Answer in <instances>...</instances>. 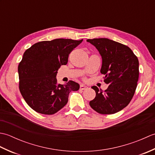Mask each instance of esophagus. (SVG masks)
<instances>
[{"label": "esophagus", "mask_w": 155, "mask_h": 155, "mask_svg": "<svg viewBox=\"0 0 155 155\" xmlns=\"http://www.w3.org/2000/svg\"><path fill=\"white\" fill-rule=\"evenodd\" d=\"M87 86H85V85H84V84H81L80 89H81V90H85V89H87Z\"/></svg>", "instance_id": "esophagus-1"}]
</instances>
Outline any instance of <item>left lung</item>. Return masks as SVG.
<instances>
[{
    "label": "left lung",
    "mask_w": 155,
    "mask_h": 155,
    "mask_svg": "<svg viewBox=\"0 0 155 155\" xmlns=\"http://www.w3.org/2000/svg\"><path fill=\"white\" fill-rule=\"evenodd\" d=\"M102 57L101 72L104 82L108 84L107 90L99 91L96 86V97L89 104L102 114H114L129 104L137 86L139 77V60L127 46L108 38L87 39Z\"/></svg>",
    "instance_id": "1"
}]
</instances>
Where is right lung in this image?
Instances as JSON below:
<instances>
[{
  "mask_svg": "<svg viewBox=\"0 0 155 155\" xmlns=\"http://www.w3.org/2000/svg\"><path fill=\"white\" fill-rule=\"evenodd\" d=\"M83 40L57 38L41 41L25 52L18 67L19 90L26 103L38 113L53 114L63 108L71 91L80 85L72 81L57 83L61 65L67 64L68 55Z\"/></svg>",
  "mask_w": 155,
  "mask_h": 155,
  "instance_id": "right-lung-1",
  "label": "right lung"
}]
</instances>
